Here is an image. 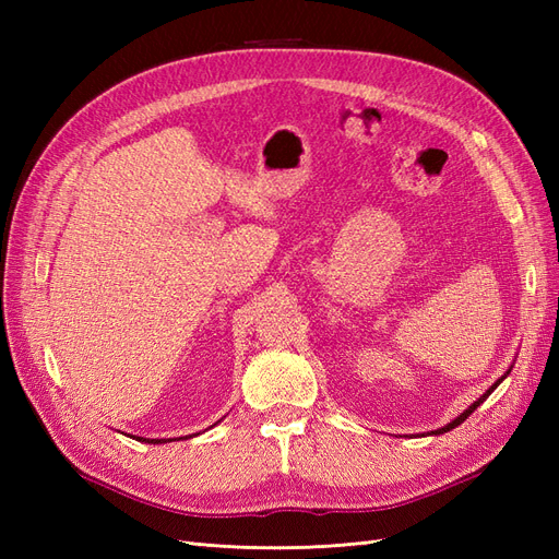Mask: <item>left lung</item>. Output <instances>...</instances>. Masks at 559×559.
Instances as JSON below:
<instances>
[{
    "label": "left lung",
    "mask_w": 559,
    "mask_h": 559,
    "mask_svg": "<svg viewBox=\"0 0 559 559\" xmlns=\"http://www.w3.org/2000/svg\"><path fill=\"white\" fill-rule=\"evenodd\" d=\"M509 373H511V368H509V370H506V373H503V376H501V378H499V380H497V382H495L492 386H489V389H487V392H485V394H483V396H480L478 401H473V403L468 405V408H466L464 413H460V415H456V417H454L452 421H448V425H445V427H441V429H436V431H431V436H441V433H448V431H452L454 427H460V425H462V421H464V419H466V417H468V415H471L473 411H476V408H478V405H480V403H483V401H485V399H487L489 394H492V392H495V389H497V386H499V384H501V382H503L506 378H509ZM421 436H425V433H421Z\"/></svg>",
    "instance_id": "8db88e82"
}]
</instances>
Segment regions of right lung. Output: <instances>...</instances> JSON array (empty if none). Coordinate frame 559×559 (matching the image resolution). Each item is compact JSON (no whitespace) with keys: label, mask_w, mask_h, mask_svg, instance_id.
Masks as SVG:
<instances>
[{"label":"right lung","mask_w":559,"mask_h":559,"mask_svg":"<svg viewBox=\"0 0 559 559\" xmlns=\"http://www.w3.org/2000/svg\"><path fill=\"white\" fill-rule=\"evenodd\" d=\"M218 421H222V419H218ZM214 427V425H212ZM195 436V433H193ZM138 441H142V443H151V445H158V443H165V438H142V436H138ZM170 441H173V438H170Z\"/></svg>","instance_id":"right-lung-1"}]
</instances>
